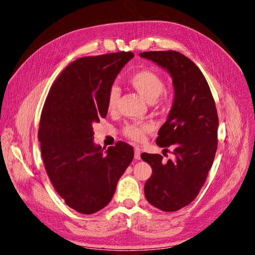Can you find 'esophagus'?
Wrapping results in <instances>:
<instances>
[{"label": "esophagus", "mask_w": 255, "mask_h": 255, "mask_svg": "<svg viewBox=\"0 0 255 255\" xmlns=\"http://www.w3.org/2000/svg\"><path fill=\"white\" fill-rule=\"evenodd\" d=\"M134 157H135V159H140V154H141V150L139 149V148H136L134 149Z\"/></svg>", "instance_id": "esophagus-1"}]
</instances>
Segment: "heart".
Returning <instances> with one entry per match:
<instances>
[{
  "instance_id": "obj_1",
  "label": "heart",
  "mask_w": 255,
  "mask_h": 255,
  "mask_svg": "<svg viewBox=\"0 0 255 255\" xmlns=\"http://www.w3.org/2000/svg\"><path fill=\"white\" fill-rule=\"evenodd\" d=\"M132 87L148 102H154L165 91V83L160 76L149 69H143L130 75L128 79ZM120 98V90L117 86H112L106 99V106L110 112L117 109ZM150 123L130 122L123 127V134L135 141H141L145 132L151 130Z\"/></svg>"
}]
</instances>
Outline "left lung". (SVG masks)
<instances>
[{
	"label": "left lung",
	"instance_id": "8db88e82",
	"mask_svg": "<svg viewBox=\"0 0 255 255\" xmlns=\"http://www.w3.org/2000/svg\"><path fill=\"white\" fill-rule=\"evenodd\" d=\"M139 55L166 69L171 75L174 100L156 143L175 159L163 161L159 154L142 153L152 167L144 184L150 204L164 212L188 205L204 185L217 151L218 115L210 86L194 61L175 51H151Z\"/></svg>",
	"mask_w": 255,
	"mask_h": 255
}]
</instances>
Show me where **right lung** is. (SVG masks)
<instances>
[{"instance_id":"right-lung-1","label":"right lung","mask_w":255,"mask_h":255,"mask_svg":"<svg viewBox=\"0 0 255 255\" xmlns=\"http://www.w3.org/2000/svg\"><path fill=\"white\" fill-rule=\"evenodd\" d=\"M134 57L118 52L74 60L54 82L42 109L38 139L52 185L81 214L102 210L134 157L123 141L104 151L92 125L107 115L106 99L121 69Z\"/></svg>"}]
</instances>
